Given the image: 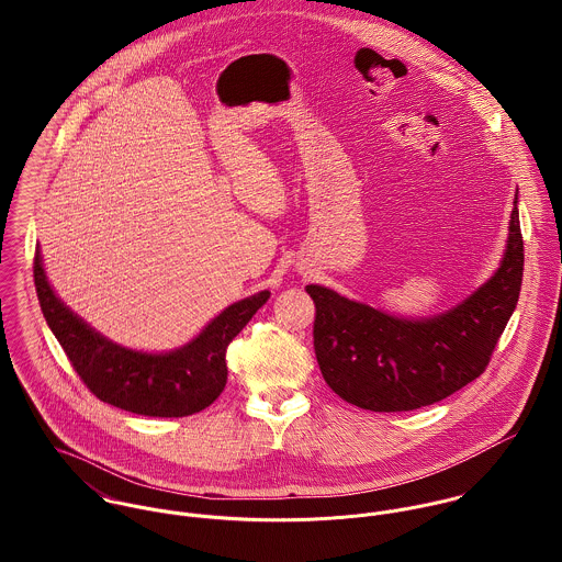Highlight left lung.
Instances as JSON below:
<instances>
[{
	"label": "left lung",
	"instance_id": "left-lung-1",
	"mask_svg": "<svg viewBox=\"0 0 562 562\" xmlns=\"http://www.w3.org/2000/svg\"><path fill=\"white\" fill-rule=\"evenodd\" d=\"M499 268L452 310L402 318L307 285L316 303L314 348L326 385L359 408L394 413L443 401L479 379L513 316L524 240L517 194Z\"/></svg>",
	"mask_w": 562,
	"mask_h": 562
}]
</instances>
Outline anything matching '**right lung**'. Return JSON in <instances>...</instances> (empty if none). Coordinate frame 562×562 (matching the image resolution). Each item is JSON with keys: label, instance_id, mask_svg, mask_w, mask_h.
Returning a JSON list of instances; mask_svg holds the SVG:
<instances>
[{"label": "right lung", "instance_id": "1", "mask_svg": "<svg viewBox=\"0 0 562 562\" xmlns=\"http://www.w3.org/2000/svg\"><path fill=\"white\" fill-rule=\"evenodd\" d=\"M34 285L43 316L83 385L99 401L149 417H186L216 401L227 385L229 341L270 299L268 290L250 294L207 322L188 344L145 352L108 339L58 299L41 246L34 255Z\"/></svg>", "mask_w": 562, "mask_h": 562}]
</instances>
